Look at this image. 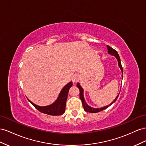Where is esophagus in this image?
<instances>
[{
    "instance_id": "obj_1",
    "label": "esophagus",
    "mask_w": 146,
    "mask_h": 146,
    "mask_svg": "<svg viewBox=\"0 0 146 146\" xmlns=\"http://www.w3.org/2000/svg\"><path fill=\"white\" fill-rule=\"evenodd\" d=\"M80 75H78V74H74V75L72 77V81L73 82H76L79 81L80 80Z\"/></svg>"
}]
</instances>
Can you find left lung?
I'll return each instance as SVG.
<instances>
[{"label": "left lung", "mask_w": 146, "mask_h": 146, "mask_svg": "<svg viewBox=\"0 0 146 146\" xmlns=\"http://www.w3.org/2000/svg\"><path fill=\"white\" fill-rule=\"evenodd\" d=\"M107 48H108V53L110 54L112 56H114L115 57L116 59H117V61H118V65L120 67V70H121L122 71V74H123V70H122V65H121V62H120V57L118 54L117 52L115 51V49H114L113 48H112L111 47H110V46L107 45ZM122 77H123V76L122 75ZM76 86L78 87L79 89H80V98L81 100V102H82V105H83V107H84V110L85 111H87V112H91V113H95V112H100V111H102L106 109V108H108L109 106H110L111 105H112L116 100H117V99L119 97V94L117 95V96L115 97V98L114 99V100L111 103H110V105H108L107 106H105L104 107H102V108H92L90 106H89L86 103V101H85V99L84 98V95H83V94H84V90H83V89L82 88V87L81 86L79 82L77 83V85Z\"/></svg>", "instance_id": "1"}]
</instances>
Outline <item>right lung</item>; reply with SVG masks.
Wrapping results in <instances>:
<instances>
[{"instance_id": "add662e5", "label": "right lung", "mask_w": 146, "mask_h": 146, "mask_svg": "<svg viewBox=\"0 0 146 146\" xmlns=\"http://www.w3.org/2000/svg\"><path fill=\"white\" fill-rule=\"evenodd\" d=\"M73 86V82L71 81L67 84L65 85L58 96L56 100L52 104L46 106H40L36 105L32 103L30 100H27L36 109L44 114H46L51 115H59L64 114L65 111V105L66 99H67L68 94L70 87Z\"/></svg>"}]
</instances>
